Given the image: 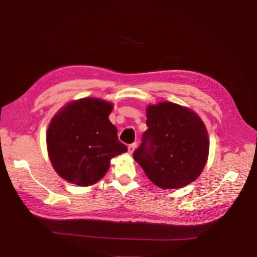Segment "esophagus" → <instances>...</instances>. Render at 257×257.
<instances>
[{"label": "esophagus", "instance_id": "34e87169", "mask_svg": "<svg viewBox=\"0 0 257 257\" xmlns=\"http://www.w3.org/2000/svg\"><path fill=\"white\" fill-rule=\"evenodd\" d=\"M137 148V144L136 143H134V144H132V145H130L128 147H127V149H128V153L130 154H132L133 153L134 151H135V149Z\"/></svg>", "mask_w": 257, "mask_h": 257}]
</instances>
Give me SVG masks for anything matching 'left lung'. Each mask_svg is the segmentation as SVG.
<instances>
[{"label":"left lung","mask_w":257,"mask_h":257,"mask_svg":"<svg viewBox=\"0 0 257 257\" xmlns=\"http://www.w3.org/2000/svg\"><path fill=\"white\" fill-rule=\"evenodd\" d=\"M143 144L133 158L161 189H180L195 181L209 155L205 123L188 107L172 102L148 105Z\"/></svg>","instance_id":"8db88e82"}]
</instances>
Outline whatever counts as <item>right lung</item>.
<instances>
[{
    "mask_svg": "<svg viewBox=\"0 0 257 257\" xmlns=\"http://www.w3.org/2000/svg\"><path fill=\"white\" fill-rule=\"evenodd\" d=\"M113 105L96 97L66 104L51 119L46 142L52 167L69 183L93 185L102 179L115 155L127 151L108 119Z\"/></svg>",
    "mask_w": 257,
    "mask_h": 257,
    "instance_id": "1",
    "label": "right lung"
}]
</instances>
